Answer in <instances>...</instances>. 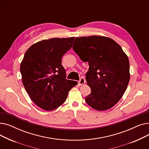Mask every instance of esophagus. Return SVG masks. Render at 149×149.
<instances>
[{"instance_id":"1","label":"esophagus","mask_w":149,"mask_h":149,"mask_svg":"<svg viewBox=\"0 0 149 149\" xmlns=\"http://www.w3.org/2000/svg\"><path fill=\"white\" fill-rule=\"evenodd\" d=\"M85 81H86V80H85L84 79H83V78H81L80 80L79 81V84L80 86L83 85V84L85 83Z\"/></svg>"}]
</instances>
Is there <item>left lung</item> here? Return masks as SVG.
<instances>
[{
  "label": "left lung",
  "instance_id": "8db88e82",
  "mask_svg": "<svg viewBox=\"0 0 149 149\" xmlns=\"http://www.w3.org/2000/svg\"><path fill=\"white\" fill-rule=\"evenodd\" d=\"M73 49L82 61L89 63L86 80L91 93L86 102L99 111L114 106L130 80L129 58L121 47L112 38L92 36L76 37Z\"/></svg>",
  "mask_w": 149,
  "mask_h": 149
}]
</instances>
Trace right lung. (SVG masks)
Here are the masks:
<instances>
[{
  "mask_svg": "<svg viewBox=\"0 0 149 149\" xmlns=\"http://www.w3.org/2000/svg\"><path fill=\"white\" fill-rule=\"evenodd\" d=\"M74 37L43 40L30 46L20 65L23 86L31 99L45 111L56 109L66 100L77 82L66 79L63 56L72 46Z\"/></svg>",
  "mask_w": 149,
  "mask_h": 149,
  "instance_id": "1",
  "label": "right lung"
}]
</instances>
